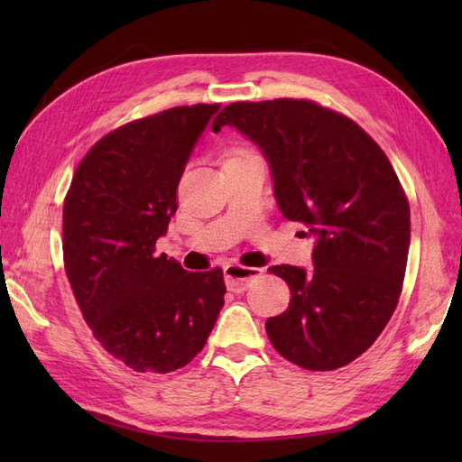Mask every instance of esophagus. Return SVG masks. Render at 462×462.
Listing matches in <instances>:
<instances>
[{"mask_svg":"<svg viewBox=\"0 0 462 462\" xmlns=\"http://www.w3.org/2000/svg\"><path fill=\"white\" fill-rule=\"evenodd\" d=\"M262 273L260 268H248V266H240V263H228L224 268V280H226V288L230 291H244L248 288L250 280L258 278Z\"/></svg>","mask_w":462,"mask_h":462,"instance_id":"34e87169","label":"esophagus"}]
</instances>
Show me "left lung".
I'll return each mask as SVG.
<instances>
[{
    "mask_svg": "<svg viewBox=\"0 0 462 462\" xmlns=\"http://www.w3.org/2000/svg\"><path fill=\"white\" fill-rule=\"evenodd\" d=\"M256 143L282 214L308 226L313 270L268 268L290 306L266 321L282 357L310 371L347 365L393 316L411 240L407 196L379 144L347 116L306 99L232 103L212 123Z\"/></svg>",
    "mask_w": 462,
    "mask_h": 462,
    "instance_id": "obj_1",
    "label": "left lung"
}]
</instances>
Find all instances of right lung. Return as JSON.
<instances>
[{
    "instance_id": "1",
    "label": "right lung",
    "mask_w": 462,
    "mask_h": 462,
    "mask_svg": "<svg viewBox=\"0 0 462 462\" xmlns=\"http://www.w3.org/2000/svg\"><path fill=\"white\" fill-rule=\"evenodd\" d=\"M218 105L174 106L105 134L63 204L69 283L97 341L134 371L171 373L202 351L224 306L222 270L186 272L154 244L179 208L184 166Z\"/></svg>"
}]
</instances>
